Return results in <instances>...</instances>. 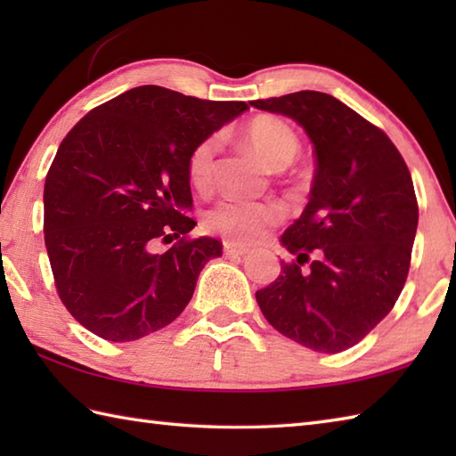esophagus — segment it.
Listing matches in <instances>:
<instances>
[{
  "instance_id": "obj_1",
  "label": "esophagus",
  "mask_w": 456,
  "mask_h": 456,
  "mask_svg": "<svg viewBox=\"0 0 456 456\" xmlns=\"http://www.w3.org/2000/svg\"><path fill=\"white\" fill-rule=\"evenodd\" d=\"M223 253L227 256H245L248 253V248L231 243V240H225V243H223Z\"/></svg>"
}]
</instances>
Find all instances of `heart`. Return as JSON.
<instances>
[{"label": "heart", "mask_w": 456, "mask_h": 456, "mask_svg": "<svg viewBox=\"0 0 456 456\" xmlns=\"http://www.w3.org/2000/svg\"><path fill=\"white\" fill-rule=\"evenodd\" d=\"M243 139L256 151L268 167L282 170L294 162L299 152V139L286 121L276 118H256L250 121ZM217 137L198 142L188 157V178L196 190H208L216 168ZM282 206L274 201H255L243 198H223L213 206L206 221L208 225L235 243H253L268 227L282 219Z\"/></svg>", "instance_id": "heart-1"}]
</instances>
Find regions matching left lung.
Wrapping results in <instances>:
<instances>
[{
	"instance_id": "8db88e82",
	"label": "left lung",
	"mask_w": 456,
	"mask_h": 456,
	"mask_svg": "<svg viewBox=\"0 0 456 456\" xmlns=\"http://www.w3.org/2000/svg\"><path fill=\"white\" fill-rule=\"evenodd\" d=\"M304 127L315 152L309 201L280 243L294 263L256 292L276 331L317 353L356 345L392 312L418 231L411 174L386 133L323 92L250 102Z\"/></svg>"
}]
</instances>
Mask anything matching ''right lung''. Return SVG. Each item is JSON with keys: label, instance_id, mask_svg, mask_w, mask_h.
<instances>
[{"label": "right lung", "instance_id": "obj_1", "mask_svg": "<svg viewBox=\"0 0 456 456\" xmlns=\"http://www.w3.org/2000/svg\"><path fill=\"white\" fill-rule=\"evenodd\" d=\"M247 110L139 86L66 134L45 182V245L58 296L88 331L137 341L183 312L223 250L217 239H186L196 227L188 157ZM159 240L177 243L157 254Z\"/></svg>", "mask_w": 456, "mask_h": 456}]
</instances>
